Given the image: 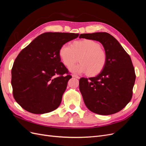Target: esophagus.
I'll return each mask as SVG.
<instances>
[{
  "label": "esophagus",
  "instance_id": "obj_1",
  "mask_svg": "<svg viewBox=\"0 0 146 146\" xmlns=\"http://www.w3.org/2000/svg\"><path fill=\"white\" fill-rule=\"evenodd\" d=\"M72 76L73 77H76V78H78V79L80 78V77H79L78 76H77V75H76V74H73Z\"/></svg>",
  "mask_w": 146,
  "mask_h": 146
}]
</instances>
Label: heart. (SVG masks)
Returning <instances> with one entry per match:
<instances>
[{"label":"heart","instance_id":"b5f03b06","mask_svg":"<svg viewBox=\"0 0 146 146\" xmlns=\"http://www.w3.org/2000/svg\"><path fill=\"white\" fill-rule=\"evenodd\" d=\"M77 56H80L81 63L69 68L74 74L88 72L91 76L98 74L102 70L107 62V54L100 44L92 39H82L75 41L73 44L66 43L59 50L60 58L66 67L76 62Z\"/></svg>","mask_w":146,"mask_h":146}]
</instances>
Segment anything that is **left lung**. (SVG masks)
<instances>
[{"mask_svg": "<svg viewBox=\"0 0 146 146\" xmlns=\"http://www.w3.org/2000/svg\"><path fill=\"white\" fill-rule=\"evenodd\" d=\"M80 38L100 42L107 54V62L98 76L81 78L79 88L91 111L100 115L119 112L132 98L136 75L130 56L117 39L106 32L83 33Z\"/></svg>", "mask_w": 146, "mask_h": 146, "instance_id": "1", "label": "left lung"}]
</instances>
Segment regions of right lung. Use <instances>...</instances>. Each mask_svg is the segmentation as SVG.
<instances>
[{
	"instance_id": "right-lung-1",
	"label": "right lung",
	"mask_w": 146,
	"mask_h": 146,
	"mask_svg": "<svg viewBox=\"0 0 146 146\" xmlns=\"http://www.w3.org/2000/svg\"><path fill=\"white\" fill-rule=\"evenodd\" d=\"M78 35L44 33L21 51L11 69V85L13 97L22 108L33 114H44L59 107L72 78L61 62L59 50Z\"/></svg>"
}]
</instances>
